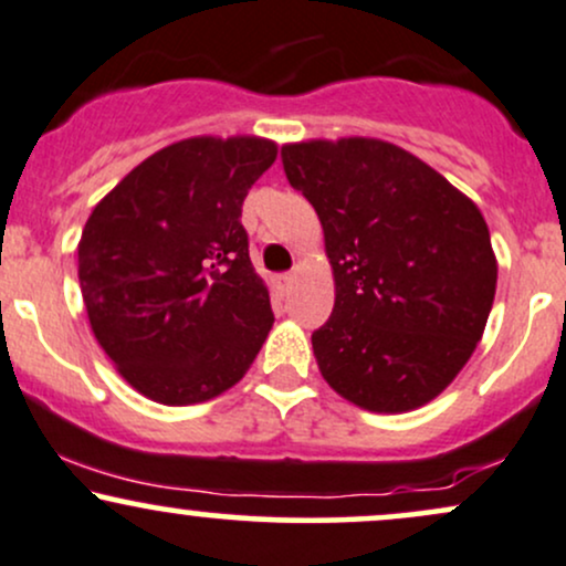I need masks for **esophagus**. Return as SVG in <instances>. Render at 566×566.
<instances>
[{"label":"esophagus","instance_id":"obj_1","mask_svg":"<svg viewBox=\"0 0 566 566\" xmlns=\"http://www.w3.org/2000/svg\"><path fill=\"white\" fill-rule=\"evenodd\" d=\"M292 282H295V276H292V274H279V276L274 279V284H276L279 292H290Z\"/></svg>","mask_w":566,"mask_h":566}]
</instances>
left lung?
Returning <instances> with one entry per match:
<instances>
[{
  "instance_id": "obj_1",
  "label": "left lung",
  "mask_w": 566,
  "mask_h": 566,
  "mask_svg": "<svg viewBox=\"0 0 566 566\" xmlns=\"http://www.w3.org/2000/svg\"><path fill=\"white\" fill-rule=\"evenodd\" d=\"M290 186L322 220L335 305L311 335L329 388L369 412H409L458 378L482 340L497 261L473 201L378 138L282 146Z\"/></svg>"
}]
</instances>
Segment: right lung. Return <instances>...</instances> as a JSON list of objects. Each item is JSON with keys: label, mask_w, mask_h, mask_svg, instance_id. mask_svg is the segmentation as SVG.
Instances as JSON below:
<instances>
[{"label": "right lung", "mask_w": 566, "mask_h": 566, "mask_svg": "<svg viewBox=\"0 0 566 566\" xmlns=\"http://www.w3.org/2000/svg\"><path fill=\"white\" fill-rule=\"evenodd\" d=\"M258 135L186 138L143 159L95 205L80 287L95 340L135 391L167 407L244 378L274 314L242 201L274 165Z\"/></svg>", "instance_id": "right-lung-1"}]
</instances>
